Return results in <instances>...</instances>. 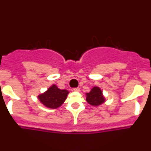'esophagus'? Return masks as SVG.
<instances>
[{"label": "esophagus", "mask_w": 151, "mask_h": 151, "mask_svg": "<svg viewBox=\"0 0 151 151\" xmlns=\"http://www.w3.org/2000/svg\"><path fill=\"white\" fill-rule=\"evenodd\" d=\"M73 91H79L80 88H73Z\"/></svg>", "instance_id": "34e87169"}]
</instances>
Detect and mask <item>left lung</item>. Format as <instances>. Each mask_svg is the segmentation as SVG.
I'll return each mask as SVG.
<instances>
[{
  "label": "left lung",
  "mask_w": 151,
  "mask_h": 151,
  "mask_svg": "<svg viewBox=\"0 0 151 151\" xmlns=\"http://www.w3.org/2000/svg\"><path fill=\"white\" fill-rule=\"evenodd\" d=\"M86 101L92 106H98L104 102V97L102 91L98 87H94L89 93L86 94Z\"/></svg>",
  "instance_id": "obj_1"
}]
</instances>
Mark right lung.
Wrapping results in <instances>:
<instances>
[{
    "mask_svg": "<svg viewBox=\"0 0 151 151\" xmlns=\"http://www.w3.org/2000/svg\"><path fill=\"white\" fill-rule=\"evenodd\" d=\"M68 94L69 91L67 90H61L55 85H53L47 91L38 95V99L47 107L56 109L66 101Z\"/></svg>",
    "mask_w": 151,
    "mask_h": 151,
    "instance_id": "right-lung-1",
    "label": "right lung"
}]
</instances>
